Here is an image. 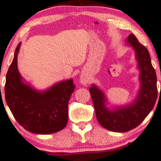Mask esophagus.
Segmentation results:
<instances>
[{"instance_id":"1","label":"esophagus","mask_w":161,"mask_h":161,"mask_svg":"<svg viewBox=\"0 0 161 161\" xmlns=\"http://www.w3.org/2000/svg\"><path fill=\"white\" fill-rule=\"evenodd\" d=\"M80 83L82 85H86L87 84V75L85 74V73H82V74H81L80 76Z\"/></svg>"}]
</instances>
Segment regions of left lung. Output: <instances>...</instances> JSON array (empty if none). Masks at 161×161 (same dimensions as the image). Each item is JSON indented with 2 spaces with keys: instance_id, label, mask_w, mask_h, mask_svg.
Wrapping results in <instances>:
<instances>
[{
  "instance_id": "1",
  "label": "left lung",
  "mask_w": 161,
  "mask_h": 161,
  "mask_svg": "<svg viewBox=\"0 0 161 161\" xmlns=\"http://www.w3.org/2000/svg\"><path fill=\"white\" fill-rule=\"evenodd\" d=\"M127 42L135 50L140 71L141 86L135 101L125 106L108 109L105 106L104 93L95 85L89 87L97 120L105 129L114 132H125L139 125L154 108L158 97L156 73L148 50L134 34H130Z\"/></svg>"
}]
</instances>
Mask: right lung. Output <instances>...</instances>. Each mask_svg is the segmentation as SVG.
<instances>
[{"instance_id": "add662e5", "label": "right lung", "mask_w": 161, "mask_h": 161, "mask_svg": "<svg viewBox=\"0 0 161 161\" xmlns=\"http://www.w3.org/2000/svg\"><path fill=\"white\" fill-rule=\"evenodd\" d=\"M20 47L21 43L15 49L6 77L8 106L18 123L27 131L38 135L59 131L68 123V102L75 89L74 81H62L42 92L25 84L18 70Z\"/></svg>"}]
</instances>
